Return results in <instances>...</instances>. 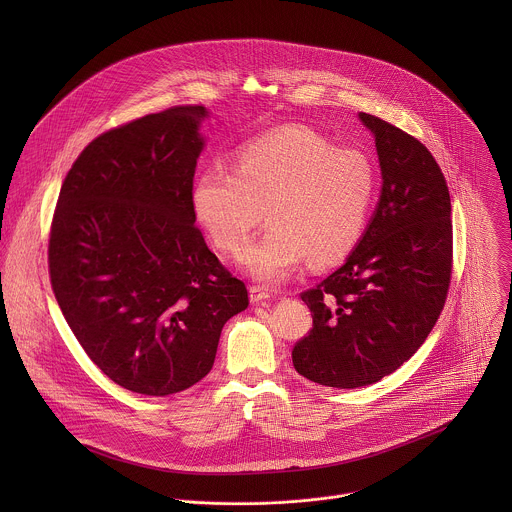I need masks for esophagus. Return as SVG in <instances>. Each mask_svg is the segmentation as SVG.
I'll use <instances>...</instances> for the list:
<instances>
[{
  "label": "esophagus",
  "instance_id": "34e87169",
  "mask_svg": "<svg viewBox=\"0 0 512 512\" xmlns=\"http://www.w3.org/2000/svg\"><path fill=\"white\" fill-rule=\"evenodd\" d=\"M268 299H270L268 290H264V288H260V286H252V288H250V301H252V303H264V301H268Z\"/></svg>",
  "mask_w": 512,
  "mask_h": 512
}]
</instances>
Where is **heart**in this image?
<instances>
[{"label": "heart", "instance_id": "b5f03b06", "mask_svg": "<svg viewBox=\"0 0 512 512\" xmlns=\"http://www.w3.org/2000/svg\"><path fill=\"white\" fill-rule=\"evenodd\" d=\"M376 195V169L357 147H335L307 128H284L248 142L234 169L211 163L195 179L193 213L222 252L240 254L262 220L268 232L242 264L278 284L309 258L329 266L357 246Z\"/></svg>", "mask_w": 512, "mask_h": 512}]
</instances>
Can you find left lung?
Listing matches in <instances>:
<instances>
[{"mask_svg":"<svg viewBox=\"0 0 512 512\" xmlns=\"http://www.w3.org/2000/svg\"><path fill=\"white\" fill-rule=\"evenodd\" d=\"M382 191L347 262L301 293L313 327L295 343V370L323 386L359 388L404 365L443 309L453 258L451 201L438 161L414 136L361 112Z\"/></svg>","mask_w":512,"mask_h":512,"instance_id":"left-lung-1","label":"left lung"}]
</instances>
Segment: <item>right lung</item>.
<instances>
[{
    "instance_id": "right-lung-1",
    "label": "right lung",
    "mask_w": 512,
    "mask_h": 512,
    "mask_svg": "<svg viewBox=\"0 0 512 512\" xmlns=\"http://www.w3.org/2000/svg\"><path fill=\"white\" fill-rule=\"evenodd\" d=\"M205 106H173L100 134L67 173L49 276L74 337L110 380L146 396L209 374L244 282L209 250L191 203Z\"/></svg>"
}]
</instances>
